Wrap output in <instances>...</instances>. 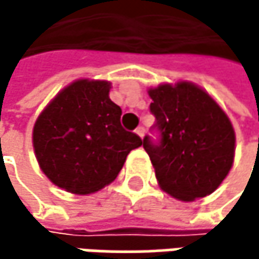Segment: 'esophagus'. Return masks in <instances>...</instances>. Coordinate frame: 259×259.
<instances>
[{
	"label": "esophagus",
	"instance_id": "obj_1",
	"mask_svg": "<svg viewBox=\"0 0 259 259\" xmlns=\"http://www.w3.org/2000/svg\"><path fill=\"white\" fill-rule=\"evenodd\" d=\"M135 132H136V135H138V136H141V138H144V135H145V129H144L142 126H139V127L135 130Z\"/></svg>",
	"mask_w": 259,
	"mask_h": 259
}]
</instances>
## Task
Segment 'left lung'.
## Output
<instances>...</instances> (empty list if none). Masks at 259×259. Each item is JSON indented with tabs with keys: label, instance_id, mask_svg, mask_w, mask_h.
Listing matches in <instances>:
<instances>
[{
	"label": "left lung",
	"instance_id": "8db88e82",
	"mask_svg": "<svg viewBox=\"0 0 259 259\" xmlns=\"http://www.w3.org/2000/svg\"><path fill=\"white\" fill-rule=\"evenodd\" d=\"M159 142L144 138L162 190L180 201L213 193L234 162L235 133L218 102L192 82L148 90Z\"/></svg>",
	"mask_w": 259,
	"mask_h": 259
}]
</instances>
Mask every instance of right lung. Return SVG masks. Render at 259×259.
Instances as JSON below:
<instances>
[{
  "mask_svg": "<svg viewBox=\"0 0 259 259\" xmlns=\"http://www.w3.org/2000/svg\"><path fill=\"white\" fill-rule=\"evenodd\" d=\"M111 82L78 79L41 111L32 129L40 169L55 186L88 195L112 183L142 139L123 129Z\"/></svg>",
  "mask_w": 259,
  "mask_h": 259,
  "instance_id": "add662e5",
  "label": "right lung"
}]
</instances>
